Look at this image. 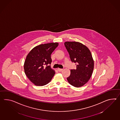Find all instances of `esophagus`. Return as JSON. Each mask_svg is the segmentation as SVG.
Listing matches in <instances>:
<instances>
[{"mask_svg": "<svg viewBox=\"0 0 120 120\" xmlns=\"http://www.w3.org/2000/svg\"><path fill=\"white\" fill-rule=\"evenodd\" d=\"M58 70L59 71H62L63 70V69H62V68H58Z\"/></svg>", "mask_w": 120, "mask_h": 120, "instance_id": "esophagus-1", "label": "esophagus"}]
</instances>
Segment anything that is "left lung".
I'll use <instances>...</instances> for the list:
<instances>
[{"mask_svg":"<svg viewBox=\"0 0 120 120\" xmlns=\"http://www.w3.org/2000/svg\"><path fill=\"white\" fill-rule=\"evenodd\" d=\"M64 45L72 62L76 63L75 69L71 70L67 78L70 85L79 88L88 82L93 71L94 61L90 50L84 45L77 41H66Z\"/></svg>","mask_w":120,"mask_h":120,"instance_id":"left-lung-1","label":"left lung"}]
</instances>
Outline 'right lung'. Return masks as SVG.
<instances>
[{
	"label": "right lung",
	"mask_w": 120,
	"mask_h": 120,
	"mask_svg": "<svg viewBox=\"0 0 120 120\" xmlns=\"http://www.w3.org/2000/svg\"><path fill=\"white\" fill-rule=\"evenodd\" d=\"M59 45L58 42L41 44L33 48L27 55L24 64V71L30 81L36 86L49 82L55 74L51 68V55Z\"/></svg>",
	"instance_id": "obj_1"
}]
</instances>
